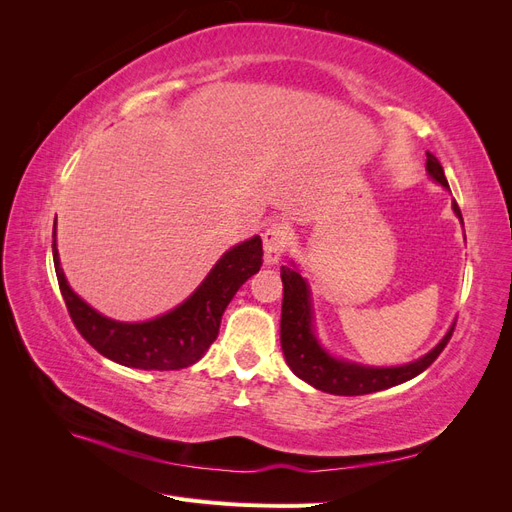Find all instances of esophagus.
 Listing matches in <instances>:
<instances>
[{"mask_svg":"<svg viewBox=\"0 0 512 512\" xmlns=\"http://www.w3.org/2000/svg\"><path fill=\"white\" fill-rule=\"evenodd\" d=\"M262 243H265V262L267 265H275L288 245V226L280 222L269 224L265 232H262Z\"/></svg>","mask_w":512,"mask_h":512,"instance_id":"esophagus-1","label":"esophagus"}]
</instances>
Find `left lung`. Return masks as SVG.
<instances>
[{"label": "left lung", "mask_w": 512, "mask_h": 512, "mask_svg": "<svg viewBox=\"0 0 512 512\" xmlns=\"http://www.w3.org/2000/svg\"><path fill=\"white\" fill-rule=\"evenodd\" d=\"M427 170L429 175L448 188L444 170L440 162L427 153ZM453 209L461 220V209L453 200ZM463 222V220H461ZM282 350L286 356L288 367L307 384L316 386L318 391L331 395H367L382 389H391L395 384L406 382L425 371L433 361L438 359L440 352L451 342L455 324L444 335L442 342L433 348L423 359L401 367H363L346 361H337L331 354L324 352L316 342L312 331V303H309V290L299 271L290 267H282Z\"/></svg>", "instance_id": "left-lung-1"}]
</instances>
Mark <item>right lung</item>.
I'll return each mask as SVG.
<instances>
[{
  "label": "right lung",
  "mask_w": 512,
  "mask_h": 512,
  "mask_svg": "<svg viewBox=\"0 0 512 512\" xmlns=\"http://www.w3.org/2000/svg\"><path fill=\"white\" fill-rule=\"evenodd\" d=\"M53 262L68 314L89 346L126 367L170 371L194 365L215 342L226 305L262 267V239L252 237L232 247L188 301L156 320L138 324L108 320L76 297L59 267L55 241Z\"/></svg>",
  "instance_id": "add662e5"
}]
</instances>
